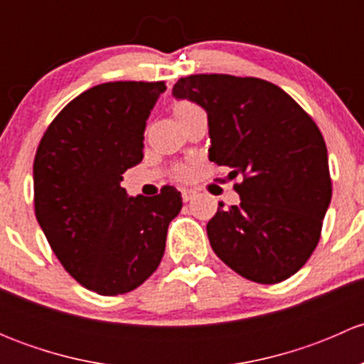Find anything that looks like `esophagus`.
I'll return each instance as SVG.
<instances>
[{
  "label": "esophagus",
  "instance_id": "esophagus-1",
  "mask_svg": "<svg viewBox=\"0 0 364 364\" xmlns=\"http://www.w3.org/2000/svg\"><path fill=\"white\" fill-rule=\"evenodd\" d=\"M181 196H183V200H185V203H190V200L193 199V196H196V192H193V190H181Z\"/></svg>",
  "mask_w": 364,
  "mask_h": 364
}]
</instances>
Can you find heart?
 <instances>
[{"instance_id": "1", "label": "heart", "mask_w": 364, "mask_h": 364, "mask_svg": "<svg viewBox=\"0 0 364 364\" xmlns=\"http://www.w3.org/2000/svg\"><path fill=\"white\" fill-rule=\"evenodd\" d=\"M196 111H199V107H197L196 104H192V102H188V100L174 102V114L178 119H181V117H185L186 114L196 112ZM186 174H188V171H186V168H183V167L178 168L179 178H186Z\"/></svg>"}]
</instances>
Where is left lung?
<instances>
[{
	"label": "left lung",
	"instance_id": "obj_1",
	"mask_svg": "<svg viewBox=\"0 0 364 364\" xmlns=\"http://www.w3.org/2000/svg\"><path fill=\"white\" fill-rule=\"evenodd\" d=\"M208 112L209 160L241 176V203L208 222L216 255L257 284L287 280L321 240L331 203L324 137L294 98L257 77L199 73L172 87Z\"/></svg>",
	"mask_w": 364,
	"mask_h": 364
}]
</instances>
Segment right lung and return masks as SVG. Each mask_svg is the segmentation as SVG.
Masks as SVG:
<instances>
[{
	"label": "right lung",
	"mask_w": 364,
	"mask_h": 364,
	"mask_svg": "<svg viewBox=\"0 0 364 364\" xmlns=\"http://www.w3.org/2000/svg\"><path fill=\"white\" fill-rule=\"evenodd\" d=\"M164 91V80L98 84L54 117L36 149V220L70 277L100 296L134 291L155 273L181 211L174 186L155 197L121 186L144 156L146 119Z\"/></svg>",
	"instance_id": "right-lung-1"
}]
</instances>
